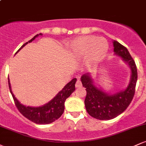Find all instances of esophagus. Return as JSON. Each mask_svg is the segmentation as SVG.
Wrapping results in <instances>:
<instances>
[{
  "label": "esophagus",
  "instance_id": "34e87169",
  "mask_svg": "<svg viewBox=\"0 0 146 146\" xmlns=\"http://www.w3.org/2000/svg\"><path fill=\"white\" fill-rule=\"evenodd\" d=\"M82 86V84L81 81H80V80H78V81H77L76 84H75V87H76V88H80Z\"/></svg>",
  "mask_w": 146,
  "mask_h": 146
}]
</instances>
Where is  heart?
<instances>
[{"mask_svg":"<svg viewBox=\"0 0 146 146\" xmlns=\"http://www.w3.org/2000/svg\"><path fill=\"white\" fill-rule=\"evenodd\" d=\"M72 51L77 56H92L100 59L106 54L108 44L104 38H96L93 36H85L77 38L71 44Z\"/></svg>","mask_w":146,"mask_h":146,"instance_id":"1","label":"heart"}]
</instances>
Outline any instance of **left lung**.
Returning <instances> with one entry per match:
<instances>
[{
    "mask_svg": "<svg viewBox=\"0 0 146 146\" xmlns=\"http://www.w3.org/2000/svg\"><path fill=\"white\" fill-rule=\"evenodd\" d=\"M113 44L114 55L120 57L130 69V82L126 88L112 94L97 86L90 73L81 77L87 93L84 100L86 111L90 116L100 120L112 119L128 108L135 95L137 81L136 64L128 49L117 41L113 40Z\"/></svg>",
    "mask_w": 146,
    "mask_h": 146,
    "instance_id": "8db88e82",
    "label": "left lung"
}]
</instances>
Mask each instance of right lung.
Returning a JSON list of instances; mask_svg holds the SVG:
<instances>
[{
	"label": "right lung",
	"instance_id": "obj_1",
	"mask_svg": "<svg viewBox=\"0 0 146 146\" xmlns=\"http://www.w3.org/2000/svg\"><path fill=\"white\" fill-rule=\"evenodd\" d=\"M42 33L37 34L33 38H31L27 42L25 43L21 46L16 53L20 50H21L26 44L28 43L31 42L33 40L39 36H42ZM77 81L76 78H73L71 82L65 85L64 87L62 89L59 93L57 94L51 100L46 103L45 104L40 106L33 107V106H27L20 102L14 96L12 90H11V84H10L9 78L8 76V83H9V88L10 93L12 95L14 99L15 104L17 107L18 110H19L23 116L27 118L30 121L34 122L37 124H48L52 122L55 121L61 117L64 110V102L68 97L71 95L75 90V82Z\"/></svg>",
	"mask_w": 146,
	"mask_h": 146
}]
</instances>
